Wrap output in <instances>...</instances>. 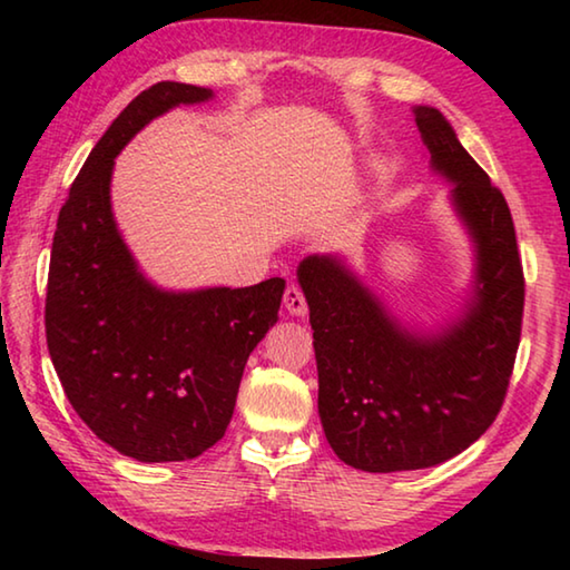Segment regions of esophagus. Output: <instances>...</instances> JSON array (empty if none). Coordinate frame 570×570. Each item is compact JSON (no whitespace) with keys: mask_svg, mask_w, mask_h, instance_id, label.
Returning a JSON list of instances; mask_svg holds the SVG:
<instances>
[{"mask_svg":"<svg viewBox=\"0 0 570 570\" xmlns=\"http://www.w3.org/2000/svg\"><path fill=\"white\" fill-rule=\"evenodd\" d=\"M284 308L288 312V316H296V320L306 316V298L302 294V288H298V286L286 288V292H284Z\"/></svg>","mask_w":570,"mask_h":570,"instance_id":"34e87169","label":"esophagus"}]
</instances>
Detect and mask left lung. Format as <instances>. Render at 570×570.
Returning a JSON list of instances; mask_svg holds the SVG:
<instances>
[{
    "instance_id": "1",
    "label": "left lung",
    "mask_w": 570,
    "mask_h": 570,
    "mask_svg": "<svg viewBox=\"0 0 570 570\" xmlns=\"http://www.w3.org/2000/svg\"><path fill=\"white\" fill-rule=\"evenodd\" d=\"M412 115L470 240L472 276L458 308L420 326L394 314L344 254H312L296 268L324 435L336 458L364 472L422 470L468 450L498 417L523 320V268L503 193L438 108L414 105Z\"/></svg>"
}]
</instances>
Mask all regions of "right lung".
I'll return each mask as SVG.
<instances>
[{
    "mask_svg": "<svg viewBox=\"0 0 570 570\" xmlns=\"http://www.w3.org/2000/svg\"><path fill=\"white\" fill-rule=\"evenodd\" d=\"M208 88L142 90L85 160L57 218L47 350L80 420L138 462L193 460L224 438L248 354L278 322L286 282L166 288L146 276L112 214L115 158L148 122Z\"/></svg>",
    "mask_w": 570,
    "mask_h": 570,
    "instance_id": "add662e5",
    "label": "right lung"
}]
</instances>
